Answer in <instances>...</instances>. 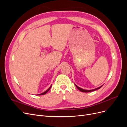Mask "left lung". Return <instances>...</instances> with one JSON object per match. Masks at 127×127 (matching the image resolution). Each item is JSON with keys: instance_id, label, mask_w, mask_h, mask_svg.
Returning a JSON list of instances; mask_svg holds the SVG:
<instances>
[{"instance_id": "obj_1", "label": "left lung", "mask_w": 127, "mask_h": 127, "mask_svg": "<svg viewBox=\"0 0 127 127\" xmlns=\"http://www.w3.org/2000/svg\"><path fill=\"white\" fill-rule=\"evenodd\" d=\"M75 86H76V87L78 88V89L80 91H81V92H85V93H87V92H93V91H96V90H98V89H99V88H101L102 87V86L103 85H102V86H99V87H97V88H95V89H93V90H84V89H83V88H80V87H78V86H77L76 84H75Z\"/></svg>"}]
</instances>
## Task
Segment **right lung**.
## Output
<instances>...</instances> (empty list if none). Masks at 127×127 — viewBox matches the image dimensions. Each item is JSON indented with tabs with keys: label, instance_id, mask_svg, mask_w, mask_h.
Returning <instances> with one entry per match:
<instances>
[{
	"label": "right lung",
	"instance_id": "1",
	"mask_svg": "<svg viewBox=\"0 0 127 127\" xmlns=\"http://www.w3.org/2000/svg\"><path fill=\"white\" fill-rule=\"evenodd\" d=\"M51 86H52V85H51L50 86V87L49 88H48V89L47 90V91H45V92H43V93H41V94H38V95H44V94H45L46 93H47V92L50 90V88H51Z\"/></svg>",
	"mask_w": 127,
	"mask_h": 127
}]
</instances>
